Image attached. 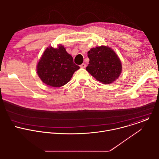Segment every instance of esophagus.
<instances>
[{
  "label": "esophagus",
  "mask_w": 159,
  "mask_h": 159,
  "mask_svg": "<svg viewBox=\"0 0 159 159\" xmlns=\"http://www.w3.org/2000/svg\"><path fill=\"white\" fill-rule=\"evenodd\" d=\"M81 68H85V66H86V65L85 64V63H82V64H81L80 65V66Z\"/></svg>",
  "instance_id": "1"
}]
</instances>
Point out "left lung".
Returning <instances> with one entry per match:
<instances>
[{
    "instance_id": "obj_1",
    "label": "left lung",
    "mask_w": 159,
    "mask_h": 159,
    "mask_svg": "<svg viewBox=\"0 0 159 159\" xmlns=\"http://www.w3.org/2000/svg\"><path fill=\"white\" fill-rule=\"evenodd\" d=\"M87 56L89 64L86 70L97 80L105 84L115 81L121 73V62L111 48L101 46L90 49Z\"/></svg>"
}]
</instances>
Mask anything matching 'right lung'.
<instances>
[{"instance_id": "add662e5", "label": "right lung", "mask_w": 159, "mask_h": 159, "mask_svg": "<svg viewBox=\"0 0 159 159\" xmlns=\"http://www.w3.org/2000/svg\"><path fill=\"white\" fill-rule=\"evenodd\" d=\"M79 69L72 57L60 44L57 48L50 47L45 50L37 65V74L45 84L60 87L69 82Z\"/></svg>"}]
</instances>
